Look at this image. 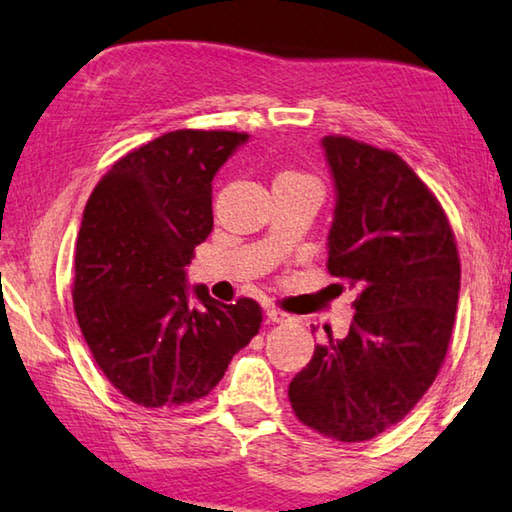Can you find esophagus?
<instances>
[{
    "label": "esophagus",
    "instance_id": "1",
    "mask_svg": "<svg viewBox=\"0 0 512 512\" xmlns=\"http://www.w3.org/2000/svg\"><path fill=\"white\" fill-rule=\"evenodd\" d=\"M266 319L273 323H289V321H294V316L278 310V307H266Z\"/></svg>",
    "mask_w": 512,
    "mask_h": 512
}]
</instances>
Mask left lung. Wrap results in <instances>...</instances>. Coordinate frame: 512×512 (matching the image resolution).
<instances>
[{"label": "left lung", "instance_id": "left-lung-1", "mask_svg": "<svg viewBox=\"0 0 512 512\" xmlns=\"http://www.w3.org/2000/svg\"><path fill=\"white\" fill-rule=\"evenodd\" d=\"M321 143L337 189L328 271L360 294L348 335L326 328L289 401L312 431L364 442L433 385L456 321L460 257L442 205L399 154L339 134Z\"/></svg>", "mask_w": 512, "mask_h": 512}]
</instances>
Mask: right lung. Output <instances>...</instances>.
I'll return each instance as SVG.
<instances>
[{"label": "right lung", "instance_id": "1", "mask_svg": "<svg viewBox=\"0 0 512 512\" xmlns=\"http://www.w3.org/2000/svg\"><path fill=\"white\" fill-rule=\"evenodd\" d=\"M243 132L177 129L127 152L86 202L72 303L109 383L143 408L207 396L259 326L253 298L189 300L184 266L214 227L212 180Z\"/></svg>", "mask_w": 512, "mask_h": 512}]
</instances>
